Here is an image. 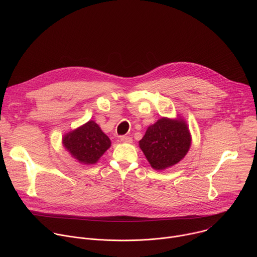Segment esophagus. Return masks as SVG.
I'll return each mask as SVG.
<instances>
[{"mask_svg": "<svg viewBox=\"0 0 257 257\" xmlns=\"http://www.w3.org/2000/svg\"><path fill=\"white\" fill-rule=\"evenodd\" d=\"M120 140L122 142H125V143H131L132 142V137H130V136H121Z\"/></svg>", "mask_w": 257, "mask_h": 257, "instance_id": "34e87169", "label": "esophagus"}]
</instances>
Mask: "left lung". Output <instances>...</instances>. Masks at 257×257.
I'll return each mask as SVG.
<instances>
[{"label": "left lung", "instance_id": "left-lung-1", "mask_svg": "<svg viewBox=\"0 0 257 257\" xmlns=\"http://www.w3.org/2000/svg\"><path fill=\"white\" fill-rule=\"evenodd\" d=\"M190 145L188 126L181 118H161L148 128L139 141L145 158L158 171L178 164L187 155Z\"/></svg>", "mask_w": 257, "mask_h": 257}]
</instances>
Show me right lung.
<instances>
[{
    "instance_id": "right-lung-1",
    "label": "right lung",
    "mask_w": 257,
    "mask_h": 257,
    "mask_svg": "<svg viewBox=\"0 0 257 257\" xmlns=\"http://www.w3.org/2000/svg\"><path fill=\"white\" fill-rule=\"evenodd\" d=\"M63 144L70 155L83 165H93L111 146V140L92 120L63 137Z\"/></svg>"
}]
</instances>
